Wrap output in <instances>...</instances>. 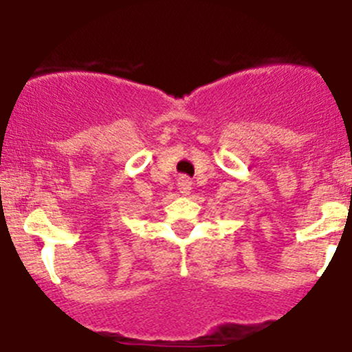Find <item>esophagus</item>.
Instances as JSON below:
<instances>
[{
	"mask_svg": "<svg viewBox=\"0 0 352 352\" xmlns=\"http://www.w3.org/2000/svg\"><path fill=\"white\" fill-rule=\"evenodd\" d=\"M179 189L180 192H184V195H188L189 189H191V180L188 179V177H179Z\"/></svg>",
	"mask_w": 352,
	"mask_h": 352,
	"instance_id": "esophagus-1",
	"label": "esophagus"
}]
</instances>
